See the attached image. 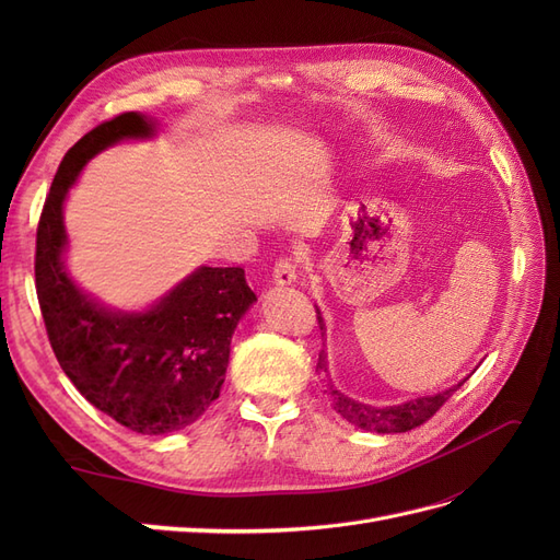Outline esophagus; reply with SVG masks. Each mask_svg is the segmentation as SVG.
Instances as JSON below:
<instances>
[{
  "label": "esophagus",
  "mask_w": 560,
  "mask_h": 560,
  "mask_svg": "<svg viewBox=\"0 0 560 560\" xmlns=\"http://www.w3.org/2000/svg\"><path fill=\"white\" fill-rule=\"evenodd\" d=\"M299 276V264L292 257H280L273 266V282L276 284H292Z\"/></svg>",
  "instance_id": "34e87169"
}]
</instances>
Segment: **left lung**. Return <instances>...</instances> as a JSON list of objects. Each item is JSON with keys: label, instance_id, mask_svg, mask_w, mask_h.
Listing matches in <instances>:
<instances>
[{"label": "left lung", "instance_id": "8db88e82", "mask_svg": "<svg viewBox=\"0 0 560 560\" xmlns=\"http://www.w3.org/2000/svg\"><path fill=\"white\" fill-rule=\"evenodd\" d=\"M317 325L322 331H325V322H322L319 311H317ZM317 371H327L325 350H319ZM460 385L463 383H457V385L448 387L446 393H439L432 397H418V399H411V401L399 404V406H385V409H376V406H366V404L354 401V399L338 393V389H334V387L325 389V393L331 397L334 411L343 420H348L350 425L369 430V432H378V434H397V432H409L413 428H420L422 422H428L448 401V397H453V393Z\"/></svg>", "mask_w": 560, "mask_h": 560}]
</instances>
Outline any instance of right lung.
I'll return each instance as SVG.
<instances>
[{
  "label": "right lung",
  "mask_w": 560,
  "mask_h": 560,
  "mask_svg": "<svg viewBox=\"0 0 560 560\" xmlns=\"http://www.w3.org/2000/svg\"><path fill=\"white\" fill-rule=\"evenodd\" d=\"M151 121L126 112L89 130L67 151L37 226L35 284L50 348L95 409L138 434L194 425L222 393L231 336L257 296L243 268L202 266L147 313L97 306L67 276L62 202L97 151L149 138Z\"/></svg>",
  "instance_id": "obj_1"
}]
</instances>
